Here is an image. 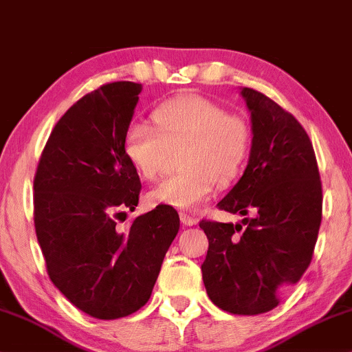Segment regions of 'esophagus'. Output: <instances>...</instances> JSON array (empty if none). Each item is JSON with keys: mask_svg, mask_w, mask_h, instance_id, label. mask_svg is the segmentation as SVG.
<instances>
[{"mask_svg": "<svg viewBox=\"0 0 352 352\" xmlns=\"http://www.w3.org/2000/svg\"><path fill=\"white\" fill-rule=\"evenodd\" d=\"M180 221L184 222L185 226H195L198 222L197 217L188 214V212H180Z\"/></svg>", "mask_w": 352, "mask_h": 352, "instance_id": "esophagus-1", "label": "esophagus"}]
</instances>
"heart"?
I'll return each instance as SVG.
<instances>
[{"instance_id": "1", "label": "heart", "mask_w": 352, "mask_h": 352, "mask_svg": "<svg viewBox=\"0 0 352 352\" xmlns=\"http://www.w3.org/2000/svg\"><path fill=\"white\" fill-rule=\"evenodd\" d=\"M154 122L133 120L128 124L123 136L126 159L141 177L154 180L162 170L167 149L185 144L180 154V167L185 170L149 190L151 204L198 208L214 191V179H237L250 157V124L208 97H172L155 107Z\"/></svg>"}]
</instances>
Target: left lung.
Returning a JSON list of instances; mask_svg holds the SVG:
<instances>
[{
	"mask_svg": "<svg viewBox=\"0 0 352 352\" xmlns=\"http://www.w3.org/2000/svg\"><path fill=\"white\" fill-rule=\"evenodd\" d=\"M252 153L243 175L217 203L243 219H203L209 240L203 283L212 304L235 315L273 310L312 261L322 222V182L302 124L274 100L243 87Z\"/></svg>",
	"mask_w": 352,
	"mask_h": 352,
	"instance_id": "obj_1",
	"label": "left lung"
}]
</instances>
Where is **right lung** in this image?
Listing matches in <instances>:
<instances>
[{"label": "right lung", "instance_id": "add662e5", "mask_svg": "<svg viewBox=\"0 0 352 352\" xmlns=\"http://www.w3.org/2000/svg\"><path fill=\"white\" fill-rule=\"evenodd\" d=\"M143 86L117 81L79 99L58 120L34 179V224L48 276L74 307L100 320L149 300L180 228L167 204L117 219L140 199L141 182L123 151Z\"/></svg>", "mask_w": 352, "mask_h": 352}]
</instances>
